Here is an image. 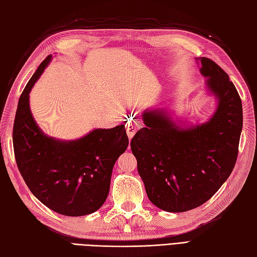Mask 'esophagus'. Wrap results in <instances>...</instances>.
I'll use <instances>...</instances> for the list:
<instances>
[{
    "mask_svg": "<svg viewBox=\"0 0 257 257\" xmlns=\"http://www.w3.org/2000/svg\"><path fill=\"white\" fill-rule=\"evenodd\" d=\"M125 128H126V134H127V136H128L130 140H131L132 137H133V136L135 135V133H136V132L138 131L137 124H136V123H134V122H128V123L126 124Z\"/></svg>",
    "mask_w": 257,
    "mask_h": 257,
    "instance_id": "34e87169",
    "label": "esophagus"
}]
</instances>
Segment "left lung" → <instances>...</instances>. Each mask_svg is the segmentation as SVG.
Returning <instances> with one entry per match:
<instances>
[{
	"mask_svg": "<svg viewBox=\"0 0 257 257\" xmlns=\"http://www.w3.org/2000/svg\"><path fill=\"white\" fill-rule=\"evenodd\" d=\"M216 99L210 119L198 124L173 119L162 107L145 110V126L132 138L149 200L159 209L180 213L211 199L231 174L242 131V103L228 74L209 58H196Z\"/></svg>",
	"mask_w": 257,
	"mask_h": 257,
	"instance_id": "left-lung-1",
	"label": "left lung"
}]
</instances>
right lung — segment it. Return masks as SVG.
Here are the masks:
<instances>
[{
    "label": "right lung",
    "instance_id": "1",
    "mask_svg": "<svg viewBox=\"0 0 257 257\" xmlns=\"http://www.w3.org/2000/svg\"><path fill=\"white\" fill-rule=\"evenodd\" d=\"M47 56L20 96L13 144L18 170L28 188L48 209L84 216L105 203L115 161L128 145L125 126L95 128L78 140L46 135L31 113L30 92L52 60Z\"/></svg>",
    "mask_w": 257,
    "mask_h": 257
}]
</instances>
